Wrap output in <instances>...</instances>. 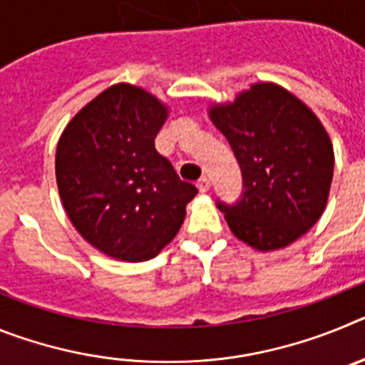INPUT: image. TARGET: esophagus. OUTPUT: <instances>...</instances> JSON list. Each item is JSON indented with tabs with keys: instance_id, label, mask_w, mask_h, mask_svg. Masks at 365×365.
Wrapping results in <instances>:
<instances>
[{
	"instance_id": "obj_1",
	"label": "esophagus",
	"mask_w": 365,
	"mask_h": 365,
	"mask_svg": "<svg viewBox=\"0 0 365 365\" xmlns=\"http://www.w3.org/2000/svg\"><path fill=\"white\" fill-rule=\"evenodd\" d=\"M197 188H199V192H201V193L208 192V190H210V179H206V177L199 179L197 180Z\"/></svg>"
}]
</instances>
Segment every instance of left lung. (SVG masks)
Instances as JSON below:
<instances>
[{"mask_svg":"<svg viewBox=\"0 0 365 365\" xmlns=\"http://www.w3.org/2000/svg\"><path fill=\"white\" fill-rule=\"evenodd\" d=\"M208 117L230 143L243 172L240 205L225 212L232 234L259 252L289 247L327 206L334 151L307 104L274 82H256L232 102H214Z\"/></svg>","mask_w":365,"mask_h":365,"instance_id":"8db88e82","label":"left lung"}]
</instances>
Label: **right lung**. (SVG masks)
I'll list each match as a JSON object with an SVG mask.
<instances>
[{
    "label": "right lung",
    "instance_id": "right-lung-1",
    "mask_svg": "<svg viewBox=\"0 0 365 365\" xmlns=\"http://www.w3.org/2000/svg\"><path fill=\"white\" fill-rule=\"evenodd\" d=\"M168 106L131 83H115L83 106L56 146V185L89 245L120 261H146L173 240L197 188L155 150Z\"/></svg>",
    "mask_w": 365,
    "mask_h": 365
}]
</instances>
